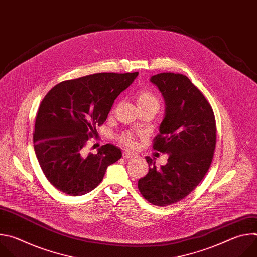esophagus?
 I'll return each instance as SVG.
<instances>
[{"mask_svg": "<svg viewBox=\"0 0 257 257\" xmlns=\"http://www.w3.org/2000/svg\"><path fill=\"white\" fill-rule=\"evenodd\" d=\"M123 158L126 159V160H131V159L135 158V155L132 154V153H129V152H125V153L123 154Z\"/></svg>", "mask_w": 257, "mask_h": 257, "instance_id": "esophagus-1", "label": "esophagus"}]
</instances>
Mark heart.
<instances>
[{
    "instance_id": "b5f03b06",
    "label": "heart",
    "mask_w": 257,
    "mask_h": 257,
    "mask_svg": "<svg viewBox=\"0 0 257 257\" xmlns=\"http://www.w3.org/2000/svg\"><path fill=\"white\" fill-rule=\"evenodd\" d=\"M136 103L139 108L141 107H153L158 111L160 101L158 96L150 89H141L135 94ZM119 140L128 148H135L136 137L130 132H125L119 136Z\"/></svg>"
}]
</instances>
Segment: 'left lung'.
Wrapping results in <instances>:
<instances>
[{
  "instance_id": "8db88e82",
  "label": "left lung",
  "mask_w": 257,
  "mask_h": 257,
  "mask_svg": "<svg viewBox=\"0 0 257 257\" xmlns=\"http://www.w3.org/2000/svg\"><path fill=\"white\" fill-rule=\"evenodd\" d=\"M166 101V115L153 149L169 155L160 169L146 157L150 171L138 181L150 203L166 206L189 195L206 175L214 154L216 125L212 107L183 74L160 73L151 78Z\"/></svg>"
}]
</instances>
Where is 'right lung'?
Masks as SVG:
<instances>
[{
    "mask_svg": "<svg viewBox=\"0 0 257 257\" xmlns=\"http://www.w3.org/2000/svg\"><path fill=\"white\" fill-rule=\"evenodd\" d=\"M137 75L96 73L63 81L44 97L35 119L33 148L55 188L72 196L86 194L101 182L106 168L121 159V150L111 143L100 146L97 154H85L84 148Z\"/></svg>",
    "mask_w": 257,
    "mask_h": 257,
    "instance_id": "obj_1",
    "label": "right lung"
}]
</instances>
